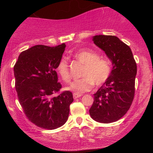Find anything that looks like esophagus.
Here are the masks:
<instances>
[{"instance_id":"1","label":"esophagus","mask_w":153,"mask_h":153,"mask_svg":"<svg viewBox=\"0 0 153 153\" xmlns=\"http://www.w3.org/2000/svg\"><path fill=\"white\" fill-rule=\"evenodd\" d=\"M81 94H73V99H77L78 98H80L81 96Z\"/></svg>"}]
</instances>
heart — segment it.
<instances>
[{"label":"heart","mask_w":153,"mask_h":153,"mask_svg":"<svg viewBox=\"0 0 153 153\" xmlns=\"http://www.w3.org/2000/svg\"><path fill=\"white\" fill-rule=\"evenodd\" d=\"M73 57L84 64L81 76L82 78L75 80L68 88L75 94H81L90 91L94 85H100L104 83L109 78L111 66L108 59L99 57L94 51L82 49L73 54ZM56 72L64 82L71 81V74L68 62L62 58L56 66Z\"/></svg>","instance_id":"heart-1"}]
</instances>
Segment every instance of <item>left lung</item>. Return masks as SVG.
<instances>
[{"label": "left lung", "mask_w": 153, "mask_h": 153, "mask_svg": "<svg viewBox=\"0 0 153 153\" xmlns=\"http://www.w3.org/2000/svg\"><path fill=\"white\" fill-rule=\"evenodd\" d=\"M93 41L104 51L113 68L108 80L94 94L89 113L94 120L108 124L118 121L130 108L134 96L137 64L130 47L117 36L96 35Z\"/></svg>", "instance_id": "1"}]
</instances>
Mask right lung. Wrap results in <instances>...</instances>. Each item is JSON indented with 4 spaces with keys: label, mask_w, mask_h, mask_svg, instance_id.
<instances>
[{
    "label": "right lung",
    "mask_w": 153,
    "mask_h": 153,
    "mask_svg": "<svg viewBox=\"0 0 153 153\" xmlns=\"http://www.w3.org/2000/svg\"><path fill=\"white\" fill-rule=\"evenodd\" d=\"M65 47V43L52 47L35 45L20 54L13 68L15 88L24 114L35 125L49 130L67 122L73 101L71 91L54 96L62 88L55 68Z\"/></svg>",
    "instance_id": "add662e5"
}]
</instances>
